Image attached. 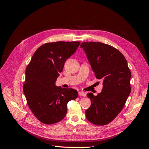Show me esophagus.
I'll use <instances>...</instances> for the list:
<instances>
[{
  "mask_svg": "<svg viewBox=\"0 0 149 149\" xmlns=\"http://www.w3.org/2000/svg\"><path fill=\"white\" fill-rule=\"evenodd\" d=\"M78 94L79 96H86V93L83 91H79Z\"/></svg>",
  "mask_w": 149,
  "mask_h": 149,
  "instance_id": "34e87169",
  "label": "esophagus"
}]
</instances>
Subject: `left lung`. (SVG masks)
<instances>
[{"instance_id":"1","label":"left lung","mask_w":149,"mask_h":149,"mask_svg":"<svg viewBox=\"0 0 149 149\" xmlns=\"http://www.w3.org/2000/svg\"><path fill=\"white\" fill-rule=\"evenodd\" d=\"M86 55L96 78L102 81V91L87 96L91 104L85 111L86 118L95 125L110 123L123 109L131 91V73L127 60L118 49L101 42H83L80 45Z\"/></svg>"}]
</instances>
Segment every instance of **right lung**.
<instances>
[{
  "instance_id": "1",
  "label": "right lung",
  "mask_w": 149,
  "mask_h": 149,
  "mask_svg": "<svg viewBox=\"0 0 149 149\" xmlns=\"http://www.w3.org/2000/svg\"><path fill=\"white\" fill-rule=\"evenodd\" d=\"M79 42H56L40 46L25 70L24 93L28 106L40 122L53 124L67 112V104L78 96L76 90L55 85L67 59L75 53Z\"/></svg>"
}]
</instances>
